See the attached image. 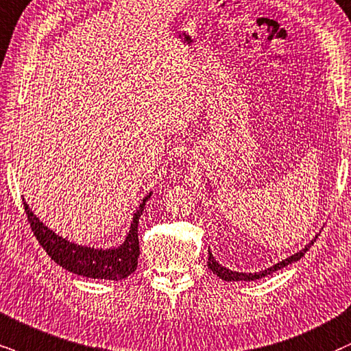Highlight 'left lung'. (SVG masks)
<instances>
[{
  "label": "left lung",
  "instance_id": "1",
  "mask_svg": "<svg viewBox=\"0 0 351 351\" xmlns=\"http://www.w3.org/2000/svg\"><path fill=\"white\" fill-rule=\"evenodd\" d=\"M311 245H314V239H313L311 243H309L308 246L304 247V250H301L300 252H296V254H293V256L287 257L285 261H282V263L272 265V267H269L267 270H263V272H257V274L233 272V270H228V269L221 267V265H220L219 263H215L214 257H212V252H210V251H208L207 265H208V269H210L212 272H214V274L217 275V277L221 278V280H227V282H238V280H245V282H247V280H256V278H261V277H265V275H270L272 272H275V270L283 269V267H285V265H288V264L296 263V261L301 259V257H303V256L306 254V251H308L309 247H311Z\"/></svg>",
  "mask_w": 351,
  "mask_h": 351
}]
</instances>
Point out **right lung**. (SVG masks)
I'll return each mask as SVG.
<instances>
[{
  "label": "right lung",
  "instance_id": "obj_1",
  "mask_svg": "<svg viewBox=\"0 0 351 351\" xmlns=\"http://www.w3.org/2000/svg\"><path fill=\"white\" fill-rule=\"evenodd\" d=\"M150 194L144 199L132 219L131 230L128 233L124 243L117 250H94V247H86L69 243L51 232L50 228L40 221L34 212L30 210L27 204H24L25 215L30 223V228L38 239L40 246L47 251V254L64 267L69 272L84 275L90 278H104V280H124L126 277L137 269V259H139V238H137V227H139V219L144 212L145 201Z\"/></svg>",
  "mask_w": 351,
  "mask_h": 351
}]
</instances>
